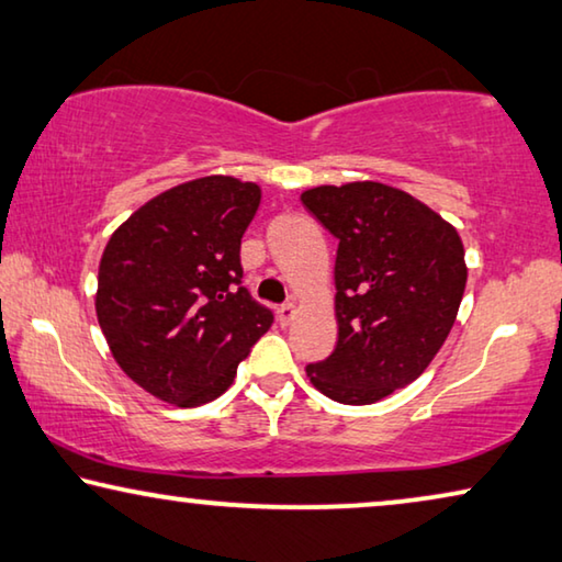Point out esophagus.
<instances>
[{"label": "esophagus", "instance_id": "obj_1", "mask_svg": "<svg viewBox=\"0 0 562 562\" xmlns=\"http://www.w3.org/2000/svg\"><path fill=\"white\" fill-rule=\"evenodd\" d=\"M294 316H296V306L291 304V301H286V304L279 306V322L281 324H289L291 319H294Z\"/></svg>", "mask_w": 562, "mask_h": 562}]
</instances>
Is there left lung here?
Masks as SVG:
<instances>
[{
	"instance_id": "obj_1",
	"label": "left lung",
	"mask_w": 562,
	"mask_h": 562,
	"mask_svg": "<svg viewBox=\"0 0 562 562\" xmlns=\"http://www.w3.org/2000/svg\"><path fill=\"white\" fill-rule=\"evenodd\" d=\"M301 202L339 240L337 347L306 375L337 403H378L411 385L449 337L467 289L461 238L413 194L380 182L314 187Z\"/></svg>"
}]
</instances>
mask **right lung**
Wrapping results in <instances>:
<instances>
[{
	"mask_svg": "<svg viewBox=\"0 0 562 562\" xmlns=\"http://www.w3.org/2000/svg\"><path fill=\"white\" fill-rule=\"evenodd\" d=\"M258 202L254 182L200 177L142 205L103 250V337L119 368L159 401H215L271 329L273 312L243 286L240 266Z\"/></svg>",
	"mask_w": 562,
	"mask_h": 562,
	"instance_id": "obj_1",
	"label": "right lung"
}]
</instances>
